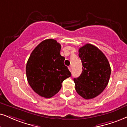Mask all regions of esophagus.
<instances>
[{
    "label": "esophagus",
    "instance_id": "34e87169",
    "mask_svg": "<svg viewBox=\"0 0 127 127\" xmlns=\"http://www.w3.org/2000/svg\"><path fill=\"white\" fill-rule=\"evenodd\" d=\"M68 70H70V71H71V70H72V67H71V66H69V67H68Z\"/></svg>",
    "mask_w": 127,
    "mask_h": 127
}]
</instances>
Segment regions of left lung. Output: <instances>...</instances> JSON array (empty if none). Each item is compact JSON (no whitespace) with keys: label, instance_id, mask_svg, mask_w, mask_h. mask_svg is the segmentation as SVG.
Instances as JSON below:
<instances>
[{"label":"left lung","instance_id":"1","mask_svg":"<svg viewBox=\"0 0 127 127\" xmlns=\"http://www.w3.org/2000/svg\"><path fill=\"white\" fill-rule=\"evenodd\" d=\"M83 71L74 78L77 93L84 99L97 97L105 89L110 80L111 67L103 53L91 44H86L78 50Z\"/></svg>","mask_w":127,"mask_h":127}]
</instances>
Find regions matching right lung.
Instances as JSON below:
<instances>
[{"label":"right lung","instance_id":"right-lung-1","mask_svg":"<svg viewBox=\"0 0 127 127\" xmlns=\"http://www.w3.org/2000/svg\"><path fill=\"white\" fill-rule=\"evenodd\" d=\"M61 45L54 39L41 41L30 54L26 71L28 83L41 97L51 98L62 88V83L71 74L60 55Z\"/></svg>","mask_w":127,"mask_h":127}]
</instances>
